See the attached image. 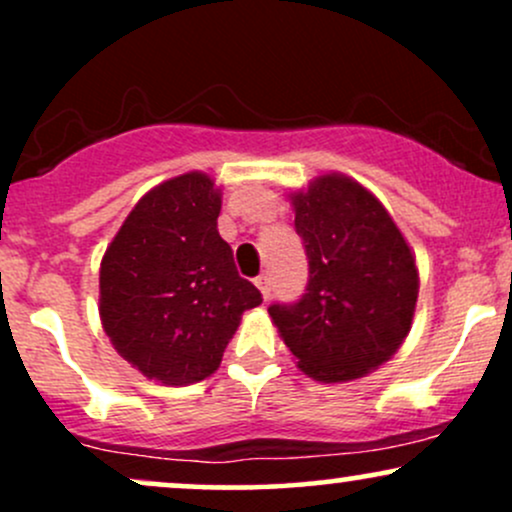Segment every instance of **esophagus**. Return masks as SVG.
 Returning a JSON list of instances; mask_svg holds the SVG:
<instances>
[{
    "label": "esophagus",
    "mask_w": 512,
    "mask_h": 512,
    "mask_svg": "<svg viewBox=\"0 0 512 512\" xmlns=\"http://www.w3.org/2000/svg\"><path fill=\"white\" fill-rule=\"evenodd\" d=\"M255 286L260 289L264 301H269V296H272V281H269V276H257Z\"/></svg>",
    "instance_id": "1"
}]
</instances>
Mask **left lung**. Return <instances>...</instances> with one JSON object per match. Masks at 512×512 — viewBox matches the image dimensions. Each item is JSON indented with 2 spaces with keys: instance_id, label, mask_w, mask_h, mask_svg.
Instances as JSON below:
<instances>
[{
  "instance_id": "left-lung-1",
  "label": "left lung",
  "mask_w": 512,
  "mask_h": 512,
  "mask_svg": "<svg viewBox=\"0 0 512 512\" xmlns=\"http://www.w3.org/2000/svg\"><path fill=\"white\" fill-rule=\"evenodd\" d=\"M291 204L308 286L296 303L269 305V315L305 375L320 383L363 378L411 330L414 255L378 197L346 175H320Z\"/></svg>"
}]
</instances>
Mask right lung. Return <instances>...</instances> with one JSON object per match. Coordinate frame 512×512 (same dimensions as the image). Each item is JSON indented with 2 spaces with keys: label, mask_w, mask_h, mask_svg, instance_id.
Instances as JSON below:
<instances>
[{
  "label": "right lung",
  "mask_w": 512,
  "mask_h": 512,
  "mask_svg": "<svg viewBox=\"0 0 512 512\" xmlns=\"http://www.w3.org/2000/svg\"><path fill=\"white\" fill-rule=\"evenodd\" d=\"M221 190L204 173L161 182L134 204L101 262V322L115 351L163 385L219 368L262 293L219 236Z\"/></svg>",
  "instance_id": "right-lung-1"
}]
</instances>
